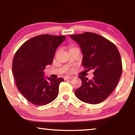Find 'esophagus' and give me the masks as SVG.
Segmentation results:
<instances>
[{"label": "esophagus", "instance_id": "34e87169", "mask_svg": "<svg viewBox=\"0 0 135 135\" xmlns=\"http://www.w3.org/2000/svg\"><path fill=\"white\" fill-rule=\"evenodd\" d=\"M71 78H73V77L72 76H69V75H66V76L64 77V79L65 80H68V79H71Z\"/></svg>", "mask_w": 135, "mask_h": 135}]
</instances>
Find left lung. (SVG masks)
<instances>
[{"label":"left lung","mask_w":135,"mask_h":135,"mask_svg":"<svg viewBox=\"0 0 135 135\" xmlns=\"http://www.w3.org/2000/svg\"><path fill=\"white\" fill-rule=\"evenodd\" d=\"M70 37L82 49L83 66L94 71L91 80L79 76L82 84L75 90V95L88 104L102 102L114 91L121 77L122 63L119 51L112 42L96 33L86 32Z\"/></svg>","instance_id":"8db88e82"}]
</instances>
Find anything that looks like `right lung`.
<instances>
[{"label":"right lung","instance_id":"obj_1","mask_svg":"<svg viewBox=\"0 0 135 135\" xmlns=\"http://www.w3.org/2000/svg\"><path fill=\"white\" fill-rule=\"evenodd\" d=\"M64 36L39 35L25 42L15 54L12 71L17 88L23 97L37 106L52 102L58 94L62 78H44L45 66L51 64L57 47Z\"/></svg>","mask_w":135,"mask_h":135}]
</instances>
